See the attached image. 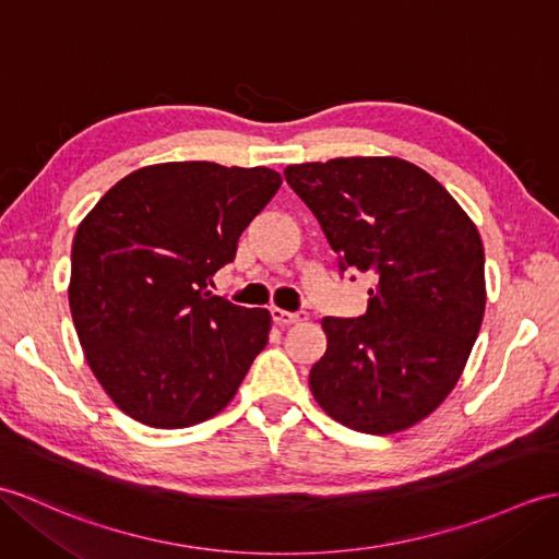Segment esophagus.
Here are the masks:
<instances>
[{
    "mask_svg": "<svg viewBox=\"0 0 559 559\" xmlns=\"http://www.w3.org/2000/svg\"><path fill=\"white\" fill-rule=\"evenodd\" d=\"M271 317H274L278 326H293V323L307 319L305 311H297V314H293V311H285V309H278V307L271 309Z\"/></svg>",
    "mask_w": 559,
    "mask_h": 559,
    "instance_id": "34e87169",
    "label": "esophagus"
}]
</instances>
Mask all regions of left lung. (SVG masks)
Here are the masks:
<instances>
[{"mask_svg": "<svg viewBox=\"0 0 559 559\" xmlns=\"http://www.w3.org/2000/svg\"><path fill=\"white\" fill-rule=\"evenodd\" d=\"M341 269L371 274L357 319L326 317L309 371L319 407L388 436L440 407L472 355L486 311L484 242L457 200L417 164L338 157L285 166Z\"/></svg>", "mask_w": 559, "mask_h": 559, "instance_id": "8db88e82", "label": "left lung"}]
</instances>
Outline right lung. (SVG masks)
I'll list each match as a JSON object with an SVG mask.
<instances>
[{
	"label": "right lung",
	"mask_w": 559,
	"mask_h": 559,
	"mask_svg": "<svg viewBox=\"0 0 559 559\" xmlns=\"http://www.w3.org/2000/svg\"><path fill=\"white\" fill-rule=\"evenodd\" d=\"M274 168L166 162L102 194L75 230L69 305L95 379L154 428L212 419L269 343V309L210 290L281 188Z\"/></svg>",
	"instance_id": "obj_1"
}]
</instances>
